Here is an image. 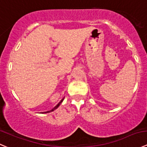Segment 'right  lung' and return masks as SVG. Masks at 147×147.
<instances>
[{
	"label": "right lung",
	"instance_id": "obj_1",
	"mask_svg": "<svg viewBox=\"0 0 147 147\" xmlns=\"http://www.w3.org/2000/svg\"><path fill=\"white\" fill-rule=\"evenodd\" d=\"M63 99H64V98H63V99H62V100H61V101H60V102H59V104H57V105H56V107H54V108H53V109H51V111H45V112H43V113H49V112H51V111H54V110H55V109H57V108H58V107H59V105H60V104H61V102H62V101H63Z\"/></svg>",
	"mask_w": 147,
	"mask_h": 147
}]
</instances>
